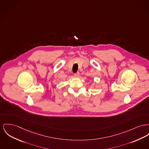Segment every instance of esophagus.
I'll return each mask as SVG.
<instances>
[{
    "label": "esophagus",
    "instance_id": "esophagus-1",
    "mask_svg": "<svg viewBox=\"0 0 149 149\" xmlns=\"http://www.w3.org/2000/svg\"><path fill=\"white\" fill-rule=\"evenodd\" d=\"M74 76H75L76 78H78V77H79V72H77V73L74 74Z\"/></svg>",
    "mask_w": 149,
    "mask_h": 149
}]
</instances>
